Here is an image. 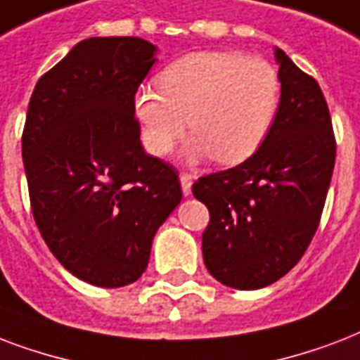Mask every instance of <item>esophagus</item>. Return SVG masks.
Instances as JSON below:
<instances>
[{"instance_id": "34e87169", "label": "esophagus", "mask_w": 360, "mask_h": 360, "mask_svg": "<svg viewBox=\"0 0 360 360\" xmlns=\"http://www.w3.org/2000/svg\"><path fill=\"white\" fill-rule=\"evenodd\" d=\"M180 184H182V193L186 197L191 195V176L189 174H180Z\"/></svg>"}]
</instances>
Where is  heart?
Listing matches in <instances>:
<instances>
[{"mask_svg":"<svg viewBox=\"0 0 360 360\" xmlns=\"http://www.w3.org/2000/svg\"><path fill=\"white\" fill-rule=\"evenodd\" d=\"M160 86H142L135 96L144 148L163 158L188 125L195 135L189 158L212 155L219 165H236L255 154L274 124L281 97L276 67L235 50L184 56L163 69Z\"/></svg>","mask_w":360,"mask_h":360,"instance_id":"b5f03b06","label":"heart"}]
</instances>
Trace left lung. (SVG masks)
<instances>
[{
    "mask_svg": "<svg viewBox=\"0 0 360 360\" xmlns=\"http://www.w3.org/2000/svg\"><path fill=\"white\" fill-rule=\"evenodd\" d=\"M281 97L263 144L240 165L200 176L195 199L206 205L202 259L224 285L261 289L285 276L310 246L336 160L333 122L317 80L283 50Z\"/></svg>",
    "mask_w": 360,
    "mask_h": 360,
    "instance_id": "obj_1",
    "label": "left lung"
}]
</instances>
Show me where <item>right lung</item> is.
Returning <instances> with one entry per match:
<instances>
[{"label": "right lung", "instance_id": "add662e5", "mask_svg": "<svg viewBox=\"0 0 360 360\" xmlns=\"http://www.w3.org/2000/svg\"><path fill=\"white\" fill-rule=\"evenodd\" d=\"M155 46L90 37L39 79L22 133L35 224L54 257L97 287L146 270L155 231L182 200L174 167L141 144L135 94Z\"/></svg>", "mask_w": 360, "mask_h": 360}]
</instances>
